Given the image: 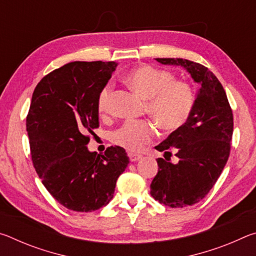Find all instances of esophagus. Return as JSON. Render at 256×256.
I'll return each mask as SVG.
<instances>
[{
	"instance_id": "1",
	"label": "esophagus",
	"mask_w": 256,
	"mask_h": 256,
	"mask_svg": "<svg viewBox=\"0 0 256 256\" xmlns=\"http://www.w3.org/2000/svg\"><path fill=\"white\" fill-rule=\"evenodd\" d=\"M128 159H130V162H136V160H138L140 159L142 156L141 154H134V152H128Z\"/></svg>"
}]
</instances>
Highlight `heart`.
Returning <instances> with one entry per match:
<instances>
[{
    "mask_svg": "<svg viewBox=\"0 0 256 256\" xmlns=\"http://www.w3.org/2000/svg\"><path fill=\"white\" fill-rule=\"evenodd\" d=\"M125 81L142 98L146 99L148 114L164 130L180 128L188 122L196 106V92L188 81L175 80L164 68L149 64L132 68ZM112 86L107 84L97 98V110L102 116L110 112ZM156 136V128L148 120H128L112 133L114 144L136 151Z\"/></svg>",
    "mask_w": 256,
    "mask_h": 256,
    "instance_id": "obj_1",
    "label": "heart"
}]
</instances>
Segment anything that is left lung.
Masks as SVG:
<instances>
[{
    "mask_svg": "<svg viewBox=\"0 0 256 256\" xmlns=\"http://www.w3.org/2000/svg\"><path fill=\"white\" fill-rule=\"evenodd\" d=\"M159 63L180 66L201 84L196 106L183 126L154 146L172 155L179 162L158 158L159 170L151 182L150 194L154 200L170 208H184L200 202L224 170L234 130L232 110L222 84L209 68L185 58H156Z\"/></svg>",
    "mask_w": 256,
    "mask_h": 256,
    "instance_id": "obj_1",
    "label": "left lung"
}]
</instances>
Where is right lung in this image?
I'll return each instance as SVG.
<instances>
[{
	"instance_id": "add662e5",
	"label": "right lung",
	"mask_w": 256,
	"mask_h": 256,
	"mask_svg": "<svg viewBox=\"0 0 256 256\" xmlns=\"http://www.w3.org/2000/svg\"><path fill=\"white\" fill-rule=\"evenodd\" d=\"M115 62H71L38 82L26 120L32 164L60 204L92 212L108 204L128 164L125 149L89 152V133L99 128L97 98Z\"/></svg>"
}]
</instances>
